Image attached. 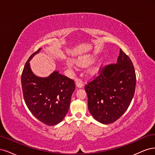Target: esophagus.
<instances>
[{
	"label": "esophagus",
	"mask_w": 155,
	"mask_h": 155,
	"mask_svg": "<svg viewBox=\"0 0 155 155\" xmlns=\"http://www.w3.org/2000/svg\"><path fill=\"white\" fill-rule=\"evenodd\" d=\"M76 86L78 88H81L83 87V83L82 81H80V80H78V81H76Z\"/></svg>",
	"instance_id": "obj_1"
}]
</instances>
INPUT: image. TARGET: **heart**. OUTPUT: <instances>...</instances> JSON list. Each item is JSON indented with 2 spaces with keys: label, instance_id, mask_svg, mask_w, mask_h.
<instances>
[{
  "label": "heart",
  "instance_id": "1",
  "mask_svg": "<svg viewBox=\"0 0 155 155\" xmlns=\"http://www.w3.org/2000/svg\"><path fill=\"white\" fill-rule=\"evenodd\" d=\"M94 61V58H88L86 59H83L81 60V61H78L77 62V64L80 66H82V67H86L88 65L92 64L93 62ZM68 65L71 68H74V63L71 61H68ZM97 71L96 69H93V72H95Z\"/></svg>",
  "mask_w": 155,
  "mask_h": 155
}]
</instances>
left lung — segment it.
Instances as JSON below:
<instances>
[{
    "label": "left lung",
    "instance_id": "1",
    "mask_svg": "<svg viewBox=\"0 0 155 155\" xmlns=\"http://www.w3.org/2000/svg\"><path fill=\"white\" fill-rule=\"evenodd\" d=\"M136 81L132 61L120 49L117 62L101 69L99 75L85 86L93 117L104 124L117 120L131 102Z\"/></svg>",
    "mask_w": 155,
    "mask_h": 155
}]
</instances>
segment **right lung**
Masks as SVG:
<instances>
[{"mask_svg":"<svg viewBox=\"0 0 155 155\" xmlns=\"http://www.w3.org/2000/svg\"><path fill=\"white\" fill-rule=\"evenodd\" d=\"M41 50L39 48L29 57L21 75L25 103L38 120L54 126L62 121L68 113L71 98L75 89L74 81L54 71L48 77H38L31 69L29 61Z\"/></svg>","mask_w":155,"mask_h":155,"instance_id":"add662e5","label":"right lung"}]
</instances>
